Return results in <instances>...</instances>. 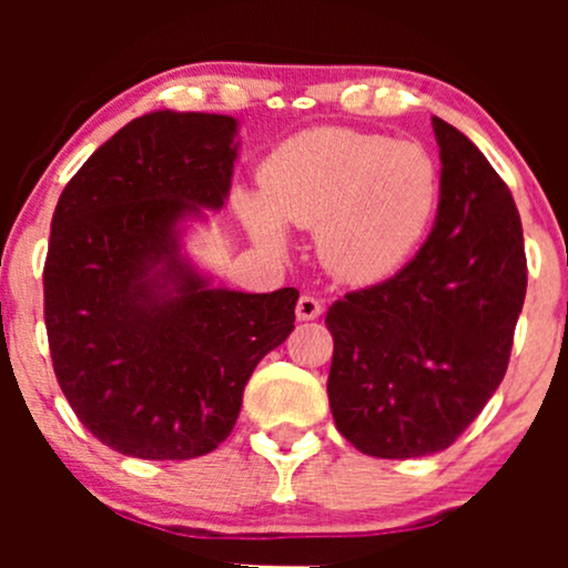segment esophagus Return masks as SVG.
<instances>
[{
    "mask_svg": "<svg viewBox=\"0 0 568 568\" xmlns=\"http://www.w3.org/2000/svg\"><path fill=\"white\" fill-rule=\"evenodd\" d=\"M323 315V304L317 302L315 296H310V293H302L296 302V317L298 321H315V317Z\"/></svg>",
    "mask_w": 568,
    "mask_h": 568,
    "instance_id": "obj_1",
    "label": "esophagus"
}]
</instances>
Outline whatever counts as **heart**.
Returning <instances> with one entry per match:
<instances>
[{
  "label": "heart",
  "mask_w": 568,
  "mask_h": 568,
  "mask_svg": "<svg viewBox=\"0 0 568 568\" xmlns=\"http://www.w3.org/2000/svg\"><path fill=\"white\" fill-rule=\"evenodd\" d=\"M438 205L440 171L425 146L317 128L266 160L262 197H245L240 211L270 247H283V226L317 230V256L331 275L374 285L410 262Z\"/></svg>",
  "instance_id": "1"
}]
</instances>
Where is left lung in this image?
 <instances>
[{"instance_id":"left-lung-1","label":"left lung","mask_w":568,"mask_h":568,"mask_svg":"<svg viewBox=\"0 0 568 568\" xmlns=\"http://www.w3.org/2000/svg\"><path fill=\"white\" fill-rule=\"evenodd\" d=\"M440 205L427 243L395 277L328 306V403L357 452H443L497 393L526 298L515 200L480 149L433 116Z\"/></svg>"}]
</instances>
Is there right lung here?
<instances>
[{"mask_svg": "<svg viewBox=\"0 0 568 568\" xmlns=\"http://www.w3.org/2000/svg\"><path fill=\"white\" fill-rule=\"evenodd\" d=\"M234 135L226 114H143L55 205L44 262L55 379L77 419L135 459H194L230 438L253 368L296 321V288H216L181 253V224L230 194Z\"/></svg>", "mask_w": 568, "mask_h": 568, "instance_id": "1", "label": "right lung"}]
</instances>
